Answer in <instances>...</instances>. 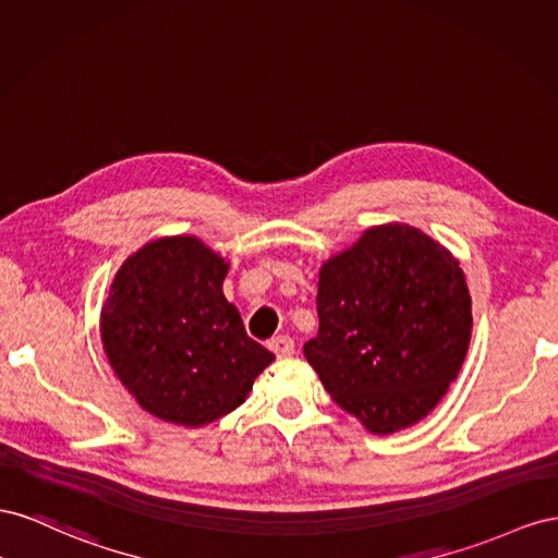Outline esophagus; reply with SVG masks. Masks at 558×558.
I'll use <instances>...</instances> for the list:
<instances>
[{"label": "esophagus", "instance_id": "34e87169", "mask_svg": "<svg viewBox=\"0 0 558 558\" xmlns=\"http://www.w3.org/2000/svg\"><path fill=\"white\" fill-rule=\"evenodd\" d=\"M268 348L274 350V353H276L278 357H290V355H294V341H292L290 337H276V339H270Z\"/></svg>", "mask_w": 558, "mask_h": 558}]
</instances>
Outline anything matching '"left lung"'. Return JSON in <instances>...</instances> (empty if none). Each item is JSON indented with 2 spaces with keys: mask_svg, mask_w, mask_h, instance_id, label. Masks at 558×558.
Listing matches in <instances>:
<instances>
[{
  "mask_svg": "<svg viewBox=\"0 0 558 558\" xmlns=\"http://www.w3.org/2000/svg\"><path fill=\"white\" fill-rule=\"evenodd\" d=\"M317 337L304 355L372 435L433 411L463 367L472 299L453 254L416 227H372L320 266Z\"/></svg>",
  "mask_w": 558,
  "mask_h": 558,
  "instance_id": "left-lung-1",
  "label": "left lung"
}]
</instances>
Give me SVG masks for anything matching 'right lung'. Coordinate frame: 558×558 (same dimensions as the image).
<instances>
[{
  "label": "right lung",
  "instance_id": "1",
  "mask_svg": "<svg viewBox=\"0 0 558 558\" xmlns=\"http://www.w3.org/2000/svg\"><path fill=\"white\" fill-rule=\"evenodd\" d=\"M229 262L196 235H163L121 264L100 313L121 386L151 416L203 427L241 407L276 360L245 333L221 282Z\"/></svg>",
  "mask_w": 558,
  "mask_h": 558
}]
</instances>
